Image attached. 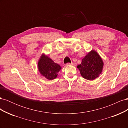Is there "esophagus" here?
I'll return each instance as SVG.
<instances>
[{"instance_id": "1", "label": "esophagus", "mask_w": 128, "mask_h": 128, "mask_svg": "<svg viewBox=\"0 0 128 128\" xmlns=\"http://www.w3.org/2000/svg\"><path fill=\"white\" fill-rule=\"evenodd\" d=\"M67 66H70V65H73V63H69V62H68V63H67V64H66Z\"/></svg>"}]
</instances>
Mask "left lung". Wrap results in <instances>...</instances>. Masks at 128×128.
Masks as SVG:
<instances>
[{"label": "left lung", "mask_w": 128, "mask_h": 128, "mask_svg": "<svg viewBox=\"0 0 128 128\" xmlns=\"http://www.w3.org/2000/svg\"><path fill=\"white\" fill-rule=\"evenodd\" d=\"M104 63L99 55L94 50L89 52L77 66L82 76L88 80H94L102 73Z\"/></svg>", "instance_id": "1"}]
</instances>
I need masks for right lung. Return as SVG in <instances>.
Returning a JSON list of instances; mask_svg holds the SVG:
<instances>
[{
    "label": "right lung",
    "instance_id": "add662e5",
    "mask_svg": "<svg viewBox=\"0 0 128 128\" xmlns=\"http://www.w3.org/2000/svg\"><path fill=\"white\" fill-rule=\"evenodd\" d=\"M38 70L41 74L49 80L56 78L58 72L61 67L59 64L55 63L48 56L42 54L38 62Z\"/></svg>",
    "mask_w": 128,
    "mask_h": 128
}]
</instances>
